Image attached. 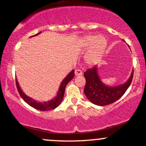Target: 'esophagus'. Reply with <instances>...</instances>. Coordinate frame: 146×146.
Listing matches in <instances>:
<instances>
[{
  "label": "esophagus",
  "mask_w": 146,
  "mask_h": 146,
  "mask_svg": "<svg viewBox=\"0 0 146 146\" xmlns=\"http://www.w3.org/2000/svg\"><path fill=\"white\" fill-rule=\"evenodd\" d=\"M82 71H81V70H79V69L75 70V75H76V76H81V75H82Z\"/></svg>",
  "instance_id": "1"
}]
</instances>
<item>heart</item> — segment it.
Masks as SVG:
<instances>
[{
  "label": "heart",
  "instance_id": "1",
  "mask_svg": "<svg viewBox=\"0 0 146 146\" xmlns=\"http://www.w3.org/2000/svg\"><path fill=\"white\" fill-rule=\"evenodd\" d=\"M82 45L86 49L89 48L85 56L86 62L88 65H94L100 60L104 53L107 41L103 35L90 34L84 37Z\"/></svg>",
  "mask_w": 146,
  "mask_h": 146
}]
</instances>
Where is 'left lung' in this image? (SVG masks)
Returning a JSON list of instances; mask_svg holds the SVG:
<instances>
[{"label": "left lung", "mask_w": 146, "mask_h": 146, "mask_svg": "<svg viewBox=\"0 0 146 146\" xmlns=\"http://www.w3.org/2000/svg\"><path fill=\"white\" fill-rule=\"evenodd\" d=\"M134 72H131L129 79L124 84L117 86H108L102 82L98 72V67L88 69L84 72L86 86L84 93L92 104L106 106L115 102L125 94L133 79Z\"/></svg>", "instance_id": "obj_1"}]
</instances>
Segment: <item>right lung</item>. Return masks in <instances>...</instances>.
Masks as SVG:
<instances>
[{
  "label": "right lung",
  "instance_id": "add662e5",
  "mask_svg": "<svg viewBox=\"0 0 146 146\" xmlns=\"http://www.w3.org/2000/svg\"><path fill=\"white\" fill-rule=\"evenodd\" d=\"M40 33H41V32L38 33L36 34L35 35L31 36V37L39 35ZM74 76V70H72V71L70 72L67 74V76L63 79V81H62L60 87H59V90L58 91L56 97H55L53 100H51L47 102H39L35 101V100H33V98L27 96V95H26L21 89L19 85V83L18 81H17V79H16V85H17V90H18V92L19 93L20 96H21L23 100H24L27 104H29L30 106L35 108V109H37V110H40V111H49V110H52V109H56V108L58 107V106L60 104V103L62 102L67 84L73 79Z\"/></svg>",
  "mask_w": 146,
  "mask_h": 146
}]
</instances>
